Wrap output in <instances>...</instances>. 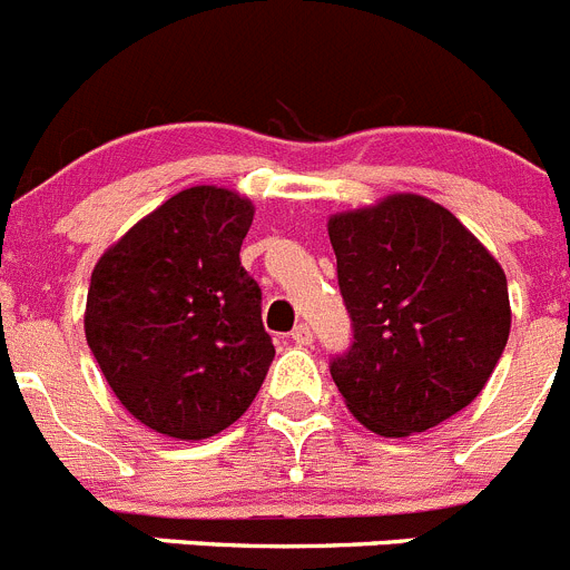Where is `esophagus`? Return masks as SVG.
<instances>
[{
    "instance_id": "34e87169",
    "label": "esophagus",
    "mask_w": 570,
    "mask_h": 570,
    "mask_svg": "<svg viewBox=\"0 0 570 570\" xmlns=\"http://www.w3.org/2000/svg\"><path fill=\"white\" fill-rule=\"evenodd\" d=\"M292 343H295V346H309L312 330L306 326V323H297L295 330H292Z\"/></svg>"
}]
</instances>
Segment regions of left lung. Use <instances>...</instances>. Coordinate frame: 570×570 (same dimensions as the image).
<instances>
[{
	"mask_svg": "<svg viewBox=\"0 0 570 570\" xmlns=\"http://www.w3.org/2000/svg\"><path fill=\"white\" fill-rule=\"evenodd\" d=\"M352 346L330 372L383 438L443 423L483 392L511 330L505 273L445 207L412 193L330 218Z\"/></svg>",
	"mask_w": 570,
	"mask_h": 570,
	"instance_id": "obj_1",
	"label": "left lung"
}]
</instances>
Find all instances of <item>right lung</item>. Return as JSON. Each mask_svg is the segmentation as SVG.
I'll return each instance as SVG.
<instances>
[{
	"instance_id": "obj_1",
	"label": "right lung",
	"mask_w": 570,
	"mask_h": 570,
	"mask_svg": "<svg viewBox=\"0 0 570 570\" xmlns=\"http://www.w3.org/2000/svg\"><path fill=\"white\" fill-rule=\"evenodd\" d=\"M253 215L233 189H181L90 275L87 346L121 406L164 438L224 432L269 372L261 289L238 258Z\"/></svg>"
}]
</instances>
